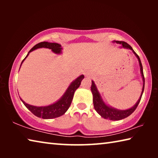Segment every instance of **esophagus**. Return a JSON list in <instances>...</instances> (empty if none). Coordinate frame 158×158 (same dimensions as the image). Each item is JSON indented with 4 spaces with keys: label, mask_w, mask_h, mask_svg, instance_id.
Listing matches in <instances>:
<instances>
[{
    "label": "esophagus",
    "mask_w": 158,
    "mask_h": 158,
    "mask_svg": "<svg viewBox=\"0 0 158 158\" xmlns=\"http://www.w3.org/2000/svg\"><path fill=\"white\" fill-rule=\"evenodd\" d=\"M84 74H85V76H86V77H90V74L89 73H85Z\"/></svg>",
    "instance_id": "34e87169"
}]
</instances>
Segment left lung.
<instances>
[{"mask_svg": "<svg viewBox=\"0 0 158 158\" xmlns=\"http://www.w3.org/2000/svg\"><path fill=\"white\" fill-rule=\"evenodd\" d=\"M114 42H116L117 44H122L123 47L127 48V49H131L132 51V52L135 53V55L137 56L138 58L139 63L140 65V70H141V76H142V79L143 81V89L142 91H141L140 98L139 99L137 102L135 104V105L132 106V108L129 109H127V110H118V109L112 108L111 106H109L106 105V104L104 102L102 99L100 94L99 93L98 90L96 88V85L95 83L93 81H92V84H91V91L93 93V105H94V108L95 111L98 112V113L100 115V116L104 118L105 119H109L111 120V121H118V120L123 119L125 118H127L130 115L132 114L136 109H137V106L139 104V102L141 99V96L143 93L144 90V84H145V79H144V76H143V67L141 65V62L139 56L136 53L135 51L133 50L132 47L130 45L128 44L127 42H123V41H114Z\"/></svg>", "mask_w": 158, "mask_h": 158, "instance_id": "8db88e82", "label": "left lung"}]
</instances>
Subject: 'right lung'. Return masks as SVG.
<instances>
[{
	"mask_svg": "<svg viewBox=\"0 0 158 158\" xmlns=\"http://www.w3.org/2000/svg\"><path fill=\"white\" fill-rule=\"evenodd\" d=\"M48 48V49H52L53 52L56 53H61V45L58 43H51V42H42L40 43L37 44L36 45L32 48V49L29 51L28 54L25 57L24 59L22 60L21 64L23 62L26 57L28 56L29 53L31 52L32 51H33L38 48ZM84 78V76L81 75L79 76L78 78L76 79L74 81L71 83V84L69 85L68 89L64 93L63 97L61 98L59 100L57 101L56 102L52 104V105L49 106H35L33 105H30L26 103L24 101H23L21 99V100L22 101L26 108H27L29 111H31L35 116L37 117L42 118L44 119H51V118H54L59 117L62 116L65 112L68 111L69 106H70L72 101H73L74 93L75 92V90L78 89L79 85H81V82L82 79Z\"/></svg>",
	"mask_w": 158,
	"mask_h": 158,
	"instance_id": "obj_1",
	"label": "right lung"
}]
</instances>
